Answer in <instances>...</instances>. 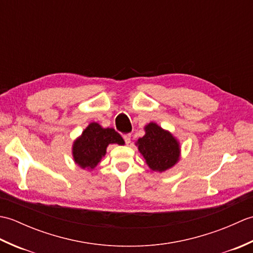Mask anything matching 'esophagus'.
Instances as JSON below:
<instances>
[{"mask_svg": "<svg viewBox=\"0 0 253 253\" xmlns=\"http://www.w3.org/2000/svg\"><path fill=\"white\" fill-rule=\"evenodd\" d=\"M123 138H124V141H125V143L126 144H128L130 142V138H131V136H130V133H126V135H124L123 136Z\"/></svg>", "mask_w": 253, "mask_h": 253, "instance_id": "obj_1", "label": "esophagus"}]
</instances>
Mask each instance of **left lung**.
<instances>
[{
    "mask_svg": "<svg viewBox=\"0 0 253 253\" xmlns=\"http://www.w3.org/2000/svg\"><path fill=\"white\" fill-rule=\"evenodd\" d=\"M138 149L150 169L163 171L171 168L179 158V146L169 132L150 123L146 135L138 140Z\"/></svg>",
    "mask_w": 253,
    "mask_h": 253,
    "instance_id": "1",
    "label": "left lung"
}]
</instances>
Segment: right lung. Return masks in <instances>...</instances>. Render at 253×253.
Returning <instances> with one entry per match:
<instances>
[{
	"mask_svg": "<svg viewBox=\"0 0 253 253\" xmlns=\"http://www.w3.org/2000/svg\"><path fill=\"white\" fill-rule=\"evenodd\" d=\"M110 143L124 144L122 136L113 128H102L99 124L91 123L80 138L74 143V160L80 168L94 169L104 157Z\"/></svg>",
	"mask_w": 253,
	"mask_h": 253,
	"instance_id": "right-lung-1",
	"label": "right lung"
}]
</instances>
